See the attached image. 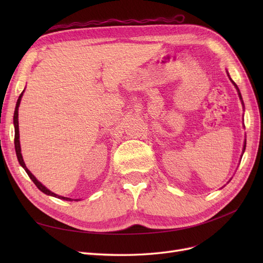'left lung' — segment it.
Here are the masks:
<instances>
[{
	"label": "left lung",
	"instance_id": "obj_1",
	"mask_svg": "<svg viewBox=\"0 0 263 263\" xmlns=\"http://www.w3.org/2000/svg\"><path fill=\"white\" fill-rule=\"evenodd\" d=\"M227 74H228V72H227ZM228 77H229V74H228ZM229 80L232 81V83L234 84V86L236 87V90H237V92H238V95H239V99H240V101H241V104L243 105V101H242V98H241V93H240V91H239V89H238V86H237V84L232 80V78L229 77ZM245 149H246V140H245V142H243V149H242V154L245 153ZM241 157H242V155H241Z\"/></svg>",
	"mask_w": 263,
	"mask_h": 263
}]
</instances>
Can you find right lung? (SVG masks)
<instances>
[{"instance_id":"right-lung-1","label":"right lung","mask_w":263,"mask_h":263,"mask_svg":"<svg viewBox=\"0 0 263 263\" xmlns=\"http://www.w3.org/2000/svg\"><path fill=\"white\" fill-rule=\"evenodd\" d=\"M24 91L21 93L20 98L16 102V106H15V112H14V117H13V123H14V128H15V137H14V145H15V151H16V156H17V160L20 162V164L23 166L24 170L26 171V173L28 174V177L31 179V181H33L35 183V185L42 191L43 193L47 194V195H50V196H53V197H57V198H60V200H63V201H73L72 198L70 197H65V196H61V195H58L55 194L53 192H51L50 190L47 189L45 185H43L41 182H39L33 173H31L28 169L27 166L25 164V162H24L23 160V156H22V153H21V144H20V129H18V107H20V104H21V100H22V97L24 94ZM74 201H80V200H74Z\"/></svg>"}]
</instances>
